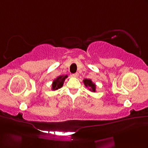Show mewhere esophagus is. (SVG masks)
<instances>
[{
  "instance_id": "34e87169",
  "label": "esophagus",
  "mask_w": 148,
  "mask_h": 148,
  "mask_svg": "<svg viewBox=\"0 0 148 148\" xmlns=\"http://www.w3.org/2000/svg\"><path fill=\"white\" fill-rule=\"evenodd\" d=\"M73 77H74L75 78H77L78 77V73H75L73 74Z\"/></svg>"
}]
</instances>
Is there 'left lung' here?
Listing matches in <instances>:
<instances>
[{"label": "left lung", "instance_id": "left-lung-1", "mask_svg": "<svg viewBox=\"0 0 148 148\" xmlns=\"http://www.w3.org/2000/svg\"><path fill=\"white\" fill-rule=\"evenodd\" d=\"M84 85L86 87H89V90L92 92H95L96 91V85L92 82L91 79H84L83 80Z\"/></svg>", "mask_w": 148, "mask_h": 148}]
</instances>
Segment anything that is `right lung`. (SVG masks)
<instances>
[{"instance_id": "1", "label": "right lung", "mask_w": 148, "mask_h": 148, "mask_svg": "<svg viewBox=\"0 0 148 148\" xmlns=\"http://www.w3.org/2000/svg\"><path fill=\"white\" fill-rule=\"evenodd\" d=\"M68 77V75H62L57 77L55 80L53 81L52 85V89L55 91L58 89H60L62 87L63 84H64V80L66 78Z\"/></svg>"}]
</instances>
